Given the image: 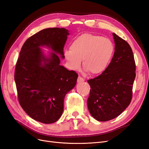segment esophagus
Here are the masks:
<instances>
[{"label":"esophagus","mask_w":149,"mask_h":149,"mask_svg":"<svg viewBox=\"0 0 149 149\" xmlns=\"http://www.w3.org/2000/svg\"><path fill=\"white\" fill-rule=\"evenodd\" d=\"M77 81L78 83H82V82H84V79L81 77V76H79L78 78V80Z\"/></svg>","instance_id":"34e87169"}]
</instances>
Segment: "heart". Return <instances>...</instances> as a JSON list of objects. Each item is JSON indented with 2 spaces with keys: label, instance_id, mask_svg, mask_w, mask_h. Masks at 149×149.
Segmentation results:
<instances>
[{
  "label": "heart",
  "instance_id": "1",
  "mask_svg": "<svg viewBox=\"0 0 149 149\" xmlns=\"http://www.w3.org/2000/svg\"><path fill=\"white\" fill-rule=\"evenodd\" d=\"M64 56L70 68L77 70L83 60V68L92 74L102 73L113 57L115 47L109 38L84 33L76 37Z\"/></svg>",
  "mask_w": 149,
  "mask_h": 149
}]
</instances>
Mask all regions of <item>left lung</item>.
I'll return each mask as SVG.
<instances>
[{"mask_svg": "<svg viewBox=\"0 0 149 149\" xmlns=\"http://www.w3.org/2000/svg\"><path fill=\"white\" fill-rule=\"evenodd\" d=\"M115 52L102 74L88 80L90 94L87 104L93 118L104 122L117 118L130 104L136 78V63L129 43L112 33Z\"/></svg>", "mask_w": 149, "mask_h": 149, "instance_id": "8db88e82", "label": "left lung"}]
</instances>
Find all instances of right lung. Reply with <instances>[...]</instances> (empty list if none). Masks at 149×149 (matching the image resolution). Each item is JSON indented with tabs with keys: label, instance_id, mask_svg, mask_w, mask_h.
Returning a JSON list of instances; mask_svg holds the SVG:
<instances>
[{
	"label": "right lung",
	"instance_id": "obj_1",
	"mask_svg": "<svg viewBox=\"0 0 149 149\" xmlns=\"http://www.w3.org/2000/svg\"><path fill=\"white\" fill-rule=\"evenodd\" d=\"M69 34L64 28L38 31L26 40L17 61L18 100L26 113L40 123L52 124L60 118L65 95L77 81V73L60 64L65 58L63 48ZM42 47L52 52L47 56Z\"/></svg>",
	"mask_w": 149,
	"mask_h": 149
}]
</instances>
